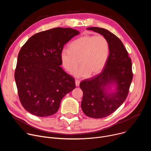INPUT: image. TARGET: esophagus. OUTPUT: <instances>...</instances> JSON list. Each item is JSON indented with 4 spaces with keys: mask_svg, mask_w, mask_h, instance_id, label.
I'll return each mask as SVG.
<instances>
[{
    "mask_svg": "<svg viewBox=\"0 0 151 151\" xmlns=\"http://www.w3.org/2000/svg\"><path fill=\"white\" fill-rule=\"evenodd\" d=\"M79 83H80V81L78 79H76L75 80V85H76V87H78V86L79 85Z\"/></svg>",
    "mask_w": 151,
    "mask_h": 151,
    "instance_id": "obj_1",
    "label": "esophagus"
}]
</instances>
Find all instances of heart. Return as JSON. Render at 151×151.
I'll return each mask as SVG.
<instances>
[{"mask_svg": "<svg viewBox=\"0 0 151 151\" xmlns=\"http://www.w3.org/2000/svg\"><path fill=\"white\" fill-rule=\"evenodd\" d=\"M109 55V44L102 35H85L73 41L69 50L61 52L63 67L70 74L77 70L79 61L81 67L75 73L78 78H85L99 73L104 68Z\"/></svg>", "mask_w": 151, "mask_h": 151, "instance_id": "obj_1", "label": "heart"}]
</instances>
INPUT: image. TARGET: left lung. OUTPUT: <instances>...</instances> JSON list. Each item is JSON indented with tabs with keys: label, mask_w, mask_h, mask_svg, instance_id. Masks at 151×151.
Returning a JSON list of instances; mask_svg holds the SVG:
<instances>
[{
	"label": "left lung",
	"mask_w": 151,
	"mask_h": 151,
	"mask_svg": "<svg viewBox=\"0 0 151 151\" xmlns=\"http://www.w3.org/2000/svg\"><path fill=\"white\" fill-rule=\"evenodd\" d=\"M87 29L101 34L109 44V55L104 70L80 83L83 91L82 111L88 117L102 118L114 112L125 100L133 79L132 60L121 40L114 34L100 27ZM112 84L116 85V91L109 93L106 87Z\"/></svg>",
	"instance_id": "left-lung-1"
}]
</instances>
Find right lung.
<instances>
[{
    "mask_svg": "<svg viewBox=\"0 0 151 151\" xmlns=\"http://www.w3.org/2000/svg\"><path fill=\"white\" fill-rule=\"evenodd\" d=\"M79 32L56 27L39 32L21 48L15 70L20 102L33 115L55 114L64 96L76 87L74 78L60 67L64 46Z\"/></svg>",
    "mask_w": 151,
    "mask_h": 151,
    "instance_id": "obj_1",
    "label": "right lung"
}]
</instances>
